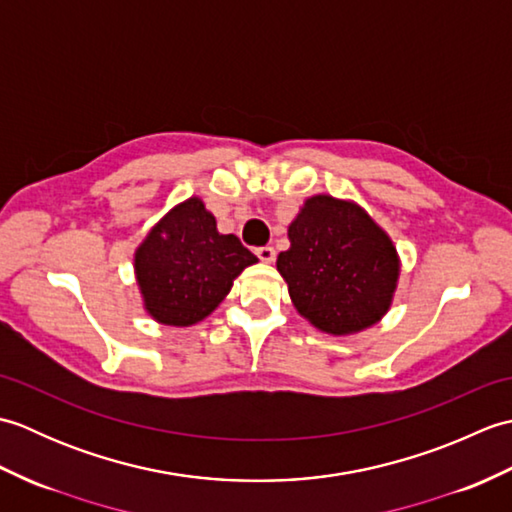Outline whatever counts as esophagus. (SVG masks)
Wrapping results in <instances>:
<instances>
[{
  "instance_id": "obj_1",
  "label": "esophagus",
  "mask_w": 512,
  "mask_h": 512,
  "mask_svg": "<svg viewBox=\"0 0 512 512\" xmlns=\"http://www.w3.org/2000/svg\"><path fill=\"white\" fill-rule=\"evenodd\" d=\"M257 257L262 259V262H266V264H270V262H275V248L273 246H259L257 250Z\"/></svg>"
}]
</instances>
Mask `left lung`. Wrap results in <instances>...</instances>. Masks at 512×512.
Here are the masks:
<instances>
[{"label": "left lung", "instance_id": "left-lung-1", "mask_svg": "<svg viewBox=\"0 0 512 512\" xmlns=\"http://www.w3.org/2000/svg\"><path fill=\"white\" fill-rule=\"evenodd\" d=\"M288 237L290 248L279 253L277 270L312 325L352 334L387 312L398 281L396 248L356 204L314 195Z\"/></svg>", "mask_w": 512, "mask_h": 512}]
</instances>
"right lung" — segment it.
I'll return each instance as SVG.
<instances>
[{"label":"right lung","instance_id":"obj_1","mask_svg":"<svg viewBox=\"0 0 512 512\" xmlns=\"http://www.w3.org/2000/svg\"><path fill=\"white\" fill-rule=\"evenodd\" d=\"M145 308L165 325H193L228 295L233 279L257 257L235 235H220L202 200L178 204L136 250Z\"/></svg>","mask_w":512,"mask_h":512}]
</instances>
